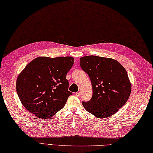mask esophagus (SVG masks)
Masks as SVG:
<instances>
[{
    "instance_id": "esophagus-1",
    "label": "esophagus",
    "mask_w": 153,
    "mask_h": 153,
    "mask_svg": "<svg viewBox=\"0 0 153 153\" xmlns=\"http://www.w3.org/2000/svg\"><path fill=\"white\" fill-rule=\"evenodd\" d=\"M75 95H76L77 97H80V96H81V93H80V92H77V93H76V94H75Z\"/></svg>"
}]
</instances>
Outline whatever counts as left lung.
Listing matches in <instances>:
<instances>
[{"label": "left lung", "instance_id": "1", "mask_svg": "<svg viewBox=\"0 0 153 153\" xmlns=\"http://www.w3.org/2000/svg\"><path fill=\"white\" fill-rule=\"evenodd\" d=\"M79 64L90 77L93 90L90 100L82 102L85 109L100 118L114 114L130 95L126 69L116 60L96 55L81 57Z\"/></svg>", "mask_w": 153, "mask_h": 153}]
</instances>
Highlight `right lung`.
<instances>
[{
	"label": "right lung",
	"mask_w": 153,
	"mask_h": 153,
	"mask_svg": "<svg viewBox=\"0 0 153 153\" xmlns=\"http://www.w3.org/2000/svg\"><path fill=\"white\" fill-rule=\"evenodd\" d=\"M74 63L72 57H39L30 62L16 80V92L23 106L43 118L62 110L72 94L66 75Z\"/></svg>",
	"instance_id": "add662e5"
}]
</instances>
